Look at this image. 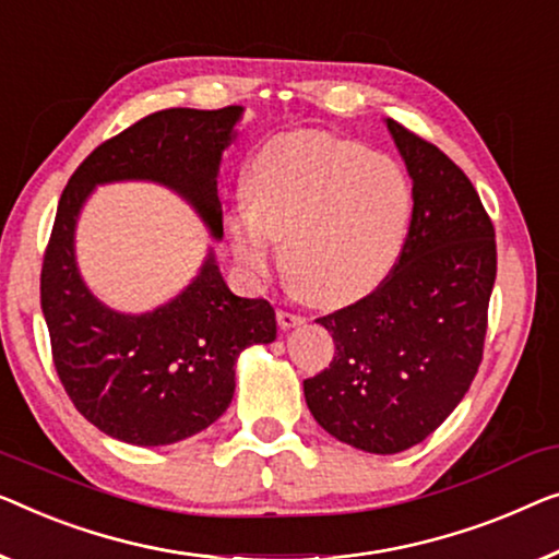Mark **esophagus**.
I'll return each instance as SVG.
<instances>
[{"label":"esophagus","mask_w":559,"mask_h":559,"mask_svg":"<svg viewBox=\"0 0 559 559\" xmlns=\"http://www.w3.org/2000/svg\"><path fill=\"white\" fill-rule=\"evenodd\" d=\"M277 322H280V328L289 330V328H297V325H302L305 318H302V314H297V312H289V310H277Z\"/></svg>","instance_id":"34e87169"}]
</instances>
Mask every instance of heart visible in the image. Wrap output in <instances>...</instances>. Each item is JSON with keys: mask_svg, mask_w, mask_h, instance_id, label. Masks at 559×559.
<instances>
[{"mask_svg": "<svg viewBox=\"0 0 559 559\" xmlns=\"http://www.w3.org/2000/svg\"><path fill=\"white\" fill-rule=\"evenodd\" d=\"M249 206L226 216L234 260L270 277L277 237L295 285L322 305H347L380 287L406 241L414 193L393 158L325 133L282 135L254 156Z\"/></svg>", "mask_w": 559, "mask_h": 559, "instance_id": "obj_1", "label": "heart"}]
</instances>
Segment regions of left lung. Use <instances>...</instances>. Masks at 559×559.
Wrapping results in <instances>:
<instances>
[{"mask_svg":"<svg viewBox=\"0 0 559 559\" xmlns=\"http://www.w3.org/2000/svg\"><path fill=\"white\" fill-rule=\"evenodd\" d=\"M385 126L414 181L408 237L376 293L318 318L335 358L302 383L314 420L368 454L416 447L459 406L497 280L495 226L466 174L408 128Z\"/></svg>","mask_w":559,"mask_h":559,"instance_id":"1","label":"left lung"}]
</instances>
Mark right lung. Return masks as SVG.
<instances>
[{
	"label": "right lung",
	"instance_id": "right-lung-1",
	"mask_svg": "<svg viewBox=\"0 0 559 559\" xmlns=\"http://www.w3.org/2000/svg\"><path fill=\"white\" fill-rule=\"evenodd\" d=\"M241 112V105H229L145 116L100 143L60 197L39 277L55 368L80 414L133 447H166L212 426L231 403L239 353L272 343L277 320L266 299L237 297L226 287L214 249L166 305L141 314L112 310L80 277V212L95 186L153 181L179 193L222 239L216 176Z\"/></svg>",
	"mask_w": 559,
	"mask_h": 559
}]
</instances>
